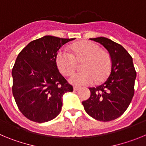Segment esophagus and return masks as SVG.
<instances>
[{
    "label": "esophagus",
    "mask_w": 146,
    "mask_h": 146,
    "mask_svg": "<svg viewBox=\"0 0 146 146\" xmlns=\"http://www.w3.org/2000/svg\"><path fill=\"white\" fill-rule=\"evenodd\" d=\"M73 89H74V91H78V90H80V87H77V86H74V88H73Z\"/></svg>",
    "instance_id": "esophagus-1"
}]
</instances>
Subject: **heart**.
I'll return each instance as SVG.
<instances>
[{"label": "heart", "mask_w": 146, "mask_h": 146, "mask_svg": "<svg viewBox=\"0 0 146 146\" xmlns=\"http://www.w3.org/2000/svg\"><path fill=\"white\" fill-rule=\"evenodd\" d=\"M71 53L60 50L55 58L58 69L64 75L74 72L76 61L82 62V72L71 75L69 81L75 86H89L104 80L111 69V58L109 54L102 50L97 44L91 41H82L70 47Z\"/></svg>", "instance_id": "1"}]
</instances>
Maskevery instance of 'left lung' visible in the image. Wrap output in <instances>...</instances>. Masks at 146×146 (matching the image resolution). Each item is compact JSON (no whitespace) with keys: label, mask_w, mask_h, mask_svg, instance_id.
Instances as JSON below:
<instances>
[{"label":"left lung","mask_w":146,"mask_h":146,"mask_svg":"<svg viewBox=\"0 0 146 146\" xmlns=\"http://www.w3.org/2000/svg\"><path fill=\"white\" fill-rule=\"evenodd\" d=\"M109 52L111 69L104 83L90 88L91 96L82 105L86 113L100 121L116 119L126 111L135 93L136 72L131 55L121 44L105 37L91 38Z\"/></svg>","instance_id":"1"}]
</instances>
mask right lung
Here are the masks:
<instances>
[{"label": "right lung", "instance_id": "obj_1", "mask_svg": "<svg viewBox=\"0 0 146 146\" xmlns=\"http://www.w3.org/2000/svg\"><path fill=\"white\" fill-rule=\"evenodd\" d=\"M74 38L45 36L30 42L19 53L11 75L12 94L23 115L37 123L51 121L61 111L62 97L73 87L61 75L55 58Z\"/></svg>", "mask_w": 146, "mask_h": 146}]
</instances>
